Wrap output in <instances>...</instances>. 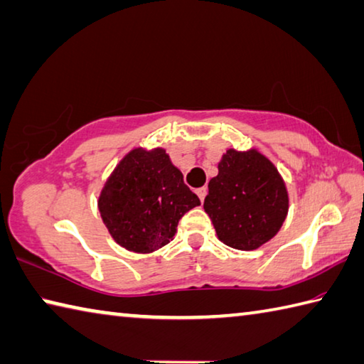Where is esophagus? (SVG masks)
Wrapping results in <instances>:
<instances>
[{"label":"esophagus","instance_id":"1","mask_svg":"<svg viewBox=\"0 0 364 364\" xmlns=\"http://www.w3.org/2000/svg\"><path fill=\"white\" fill-rule=\"evenodd\" d=\"M196 193H197V196H199V199H200V202H203L205 200V196H207V193H208V189L207 188H199V189H197L196 191Z\"/></svg>","mask_w":364,"mask_h":364}]
</instances>
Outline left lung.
<instances>
[{"instance_id": "left-lung-1", "label": "left lung", "mask_w": 364, "mask_h": 364, "mask_svg": "<svg viewBox=\"0 0 364 364\" xmlns=\"http://www.w3.org/2000/svg\"><path fill=\"white\" fill-rule=\"evenodd\" d=\"M203 208L224 245L257 250L279 234L287 220V183L259 149L229 148L208 183Z\"/></svg>"}]
</instances>
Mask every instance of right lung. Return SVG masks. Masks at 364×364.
Segmentation results:
<instances>
[{
	"label": "right lung",
	"instance_id": "right-lung-1",
	"mask_svg": "<svg viewBox=\"0 0 364 364\" xmlns=\"http://www.w3.org/2000/svg\"><path fill=\"white\" fill-rule=\"evenodd\" d=\"M199 205L164 148L129 151L98 196V210L111 237L138 255L154 253L173 240L181 216Z\"/></svg>",
	"mask_w": 364,
	"mask_h": 364
}]
</instances>
